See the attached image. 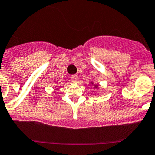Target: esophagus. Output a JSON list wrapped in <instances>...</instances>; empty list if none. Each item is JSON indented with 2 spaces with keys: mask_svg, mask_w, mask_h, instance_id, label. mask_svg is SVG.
I'll return each instance as SVG.
<instances>
[{
  "mask_svg": "<svg viewBox=\"0 0 155 155\" xmlns=\"http://www.w3.org/2000/svg\"><path fill=\"white\" fill-rule=\"evenodd\" d=\"M71 79H72V81L73 83H76L78 81V76L77 75H72V76H71Z\"/></svg>",
  "mask_w": 155,
  "mask_h": 155,
  "instance_id": "esophagus-1",
  "label": "esophagus"
}]
</instances>
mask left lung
Returning a JSON list of instances; mask_svg holds the SVG:
<instances>
[{
  "instance_id": "left-lung-1",
  "label": "left lung",
  "mask_w": 155,
  "mask_h": 155,
  "mask_svg": "<svg viewBox=\"0 0 155 155\" xmlns=\"http://www.w3.org/2000/svg\"><path fill=\"white\" fill-rule=\"evenodd\" d=\"M91 84L93 85V83H91ZM94 87L95 88H98V86H97V85H94Z\"/></svg>"
}]
</instances>
